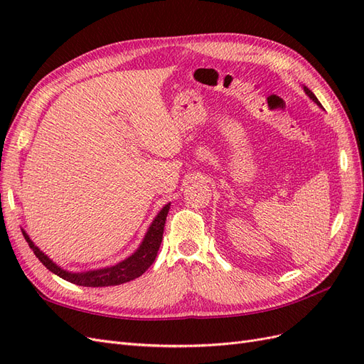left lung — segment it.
<instances>
[{
    "label": "left lung",
    "mask_w": 364,
    "mask_h": 364,
    "mask_svg": "<svg viewBox=\"0 0 364 364\" xmlns=\"http://www.w3.org/2000/svg\"><path fill=\"white\" fill-rule=\"evenodd\" d=\"M304 92H305V94H306L308 97H310V98H311V100H313V102H314V103H316L317 106H321V107H322V105H321V103H318V100H317V97H316V95H314V94H313V92H311L310 90H308V87H306V86H304Z\"/></svg>",
    "instance_id": "1"
}]
</instances>
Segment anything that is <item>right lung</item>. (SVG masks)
Masks as SVG:
<instances>
[{"instance_id":"1","label":"right lung","mask_w":364,"mask_h":364,"mask_svg":"<svg viewBox=\"0 0 364 364\" xmlns=\"http://www.w3.org/2000/svg\"><path fill=\"white\" fill-rule=\"evenodd\" d=\"M168 209H170V203H167L161 209L158 215L155 217V220H153L151 225L149 226L139 247L132 253L130 257L117 262L115 266H109V267L90 270V272L74 273V272L62 269L56 262H53V259H50L35 243H33L24 229H23V235L28 243L30 249L33 250V253L36 255V258L50 272L58 274V277H60L62 279L77 285H83V287H109V285H119V284L135 279L141 277V274L151 266L161 246L164 226H165V220H167Z\"/></svg>"}]
</instances>
